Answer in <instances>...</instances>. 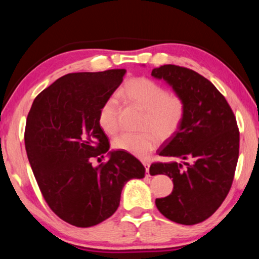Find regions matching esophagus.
I'll return each instance as SVG.
<instances>
[{
  "instance_id": "34e87169",
  "label": "esophagus",
  "mask_w": 259,
  "mask_h": 259,
  "mask_svg": "<svg viewBox=\"0 0 259 259\" xmlns=\"http://www.w3.org/2000/svg\"><path fill=\"white\" fill-rule=\"evenodd\" d=\"M143 164H144V166H145V170H146V174H147V176H148V172H150V163H148V162H143Z\"/></svg>"
}]
</instances>
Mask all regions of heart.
<instances>
[{
    "mask_svg": "<svg viewBox=\"0 0 259 259\" xmlns=\"http://www.w3.org/2000/svg\"><path fill=\"white\" fill-rule=\"evenodd\" d=\"M116 97L144 111L142 134H122L113 140L114 148L137 157H146L159 145L177 133L186 113L185 100L176 93H168L163 85L146 76L133 77L117 91ZM98 124L105 134L114 136L120 129L119 104L108 98L98 114Z\"/></svg>",
    "mask_w": 259,
    "mask_h": 259,
    "instance_id": "b5f03b06",
    "label": "heart"
}]
</instances>
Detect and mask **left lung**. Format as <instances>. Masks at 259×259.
Instances as JSON below:
<instances>
[{
    "mask_svg": "<svg viewBox=\"0 0 259 259\" xmlns=\"http://www.w3.org/2000/svg\"><path fill=\"white\" fill-rule=\"evenodd\" d=\"M185 100L181 128L159 148V155L182 162H155L152 176L172 178L174 190L155 204L165 218L183 225L205 221L229 194L239 157L240 134L234 113L217 88L190 68L163 65L152 71ZM186 159L192 162L188 164Z\"/></svg>",
    "mask_w": 259,
    "mask_h": 259,
    "instance_id": "obj_1",
    "label": "left lung"
}]
</instances>
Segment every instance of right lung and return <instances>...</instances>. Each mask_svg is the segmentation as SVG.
Listing matches in <instances>:
<instances>
[{
  "instance_id": "right-lung-1",
  "label": "right lung",
  "mask_w": 259,
  "mask_h": 259,
  "mask_svg": "<svg viewBox=\"0 0 259 259\" xmlns=\"http://www.w3.org/2000/svg\"><path fill=\"white\" fill-rule=\"evenodd\" d=\"M125 69L69 73L34 99L25 128V147L43 198L60 219L90 227L119 208L121 192L133 178L145 177L138 159L109 150L98 124L103 104L123 81Z\"/></svg>"
}]
</instances>
